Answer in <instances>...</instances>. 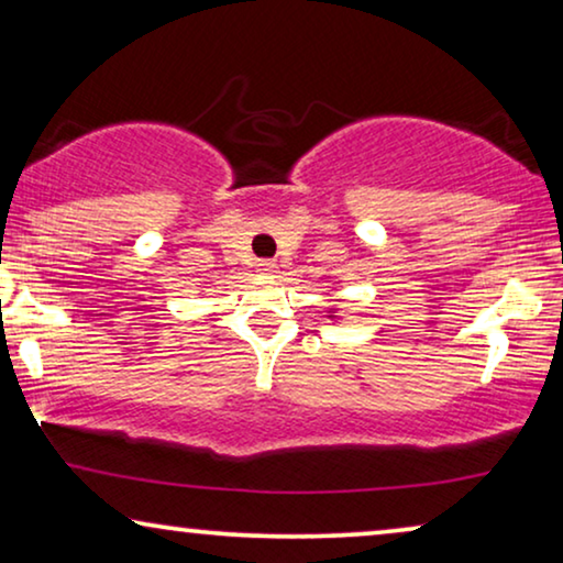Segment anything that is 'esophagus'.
<instances>
[{"label": "esophagus", "mask_w": 563, "mask_h": 563, "mask_svg": "<svg viewBox=\"0 0 563 563\" xmlns=\"http://www.w3.org/2000/svg\"><path fill=\"white\" fill-rule=\"evenodd\" d=\"M256 268H258L261 274H274L276 272V264H274V261H268V258H261L258 264H256Z\"/></svg>", "instance_id": "obj_1"}]
</instances>
